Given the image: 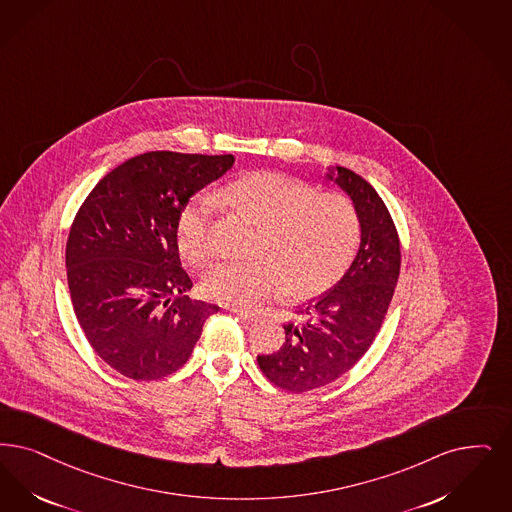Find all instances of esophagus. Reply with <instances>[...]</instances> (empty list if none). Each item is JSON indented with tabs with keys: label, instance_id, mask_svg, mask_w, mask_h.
I'll return each instance as SVG.
<instances>
[{
	"label": "esophagus",
	"instance_id": "esophagus-1",
	"mask_svg": "<svg viewBox=\"0 0 512 512\" xmlns=\"http://www.w3.org/2000/svg\"><path fill=\"white\" fill-rule=\"evenodd\" d=\"M232 314H236L238 318H242L244 322H257V314H251V312H244V310H238V308H232Z\"/></svg>",
	"mask_w": 512,
	"mask_h": 512
}]
</instances>
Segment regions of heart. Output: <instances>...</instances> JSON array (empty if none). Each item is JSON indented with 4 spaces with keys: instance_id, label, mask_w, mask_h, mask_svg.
<instances>
[{
    "instance_id": "b5f03b06",
    "label": "heart",
    "mask_w": 512,
    "mask_h": 512,
    "mask_svg": "<svg viewBox=\"0 0 512 512\" xmlns=\"http://www.w3.org/2000/svg\"><path fill=\"white\" fill-rule=\"evenodd\" d=\"M223 200L259 225L257 257L207 270L202 293L209 301L253 310L280 289L291 299H310L333 286L356 253L358 217L341 194H318L282 173L257 171L228 184ZM213 209V198L198 194L177 215L179 251L194 265L211 255Z\"/></svg>"
}]
</instances>
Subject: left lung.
<instances>
[{"instance_id": "1", "label": "left lung", "mask_w": 512, "mask_h": 512, "mask_svg": "<svg viewBox=\"0 0 512 512\" xmlns=\"http://www.w3.org/2000/svg\"><path fill=\"white\" fill-rule=\"evenodd\" d=\"M326 179L352 202L360 246L343 278L297 310L280 350L257 356L266 379L289 392L329 385L371 347L389 310L400 274V242L389 209L375 188L347 167H328Z\"/></svg>"}]
</instances>
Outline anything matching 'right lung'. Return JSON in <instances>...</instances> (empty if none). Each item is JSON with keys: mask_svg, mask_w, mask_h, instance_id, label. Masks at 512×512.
I'll use <instances>...</instances> for the list:
<instances>
[{"mask_svg": "<svg viewBox=\"0 0 512 512\" xmlns=\"http://www.w3.org/2000/svg\"><path fill=\"white\" fill-rule=\"evenodd\" d=\"M234 156L146 152L112 169L83 202L66 244L76 318L118 373L154 381L186 364L219 307L188 299L177 215Z\"/></svg>", "mask_w": 512, "mask_h": 512, "instance_id": "right-lung-1", "label": "right lung"}]
</instances>
